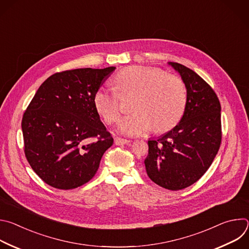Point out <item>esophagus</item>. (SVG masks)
<instances>
[{
    "label": "esophagus",
    "instance_id": "34e87169",
    "mask_svg": "<svg viewBox=\"0 0 249 249\" xmlns=\"http://www.w3.org/2000/svg\"><path fill=\"white\" fill-rule=\"evenodd\" d=\"M130 142H131L130 140H127V139H123V138H119V137L115 138V140H114V143H115V145H117V146H121V145H126V144H129Z\"/></svg>",
    "mask_w": 249,
    "mask_h": 249
}]
</instances>
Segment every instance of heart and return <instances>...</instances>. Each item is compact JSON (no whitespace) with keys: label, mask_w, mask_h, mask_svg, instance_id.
I'll list each match as a JSON object with an SVG mask.
<instances>
[{"label":"heart","mask_w":249,"mask_h":249,"mask_svg":"<svg viewBox=\"0 0 249 249\" xmlns=\"http://www.w3.org/2000/svg\"><path fill=\"white\" fill-rule=\"evenodd\" d=\"M113 84L120 95H135V113L122 119L119 130L136 136L152 131L165 132L178 123L184 113L187 94L182 80L157 68L131 66L114 76ZM119 95L100 88L93 95L96 111L107 124L120 117Z\"/></svg>","instance_id":"b5f03b06"}]
</instances>
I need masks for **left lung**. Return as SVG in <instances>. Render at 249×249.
Here are the masks:
<instances>
[{
	"label": "left lung",
	"mask_w": 249,
	"mask_h": 249,
	"mask_svg": "<svg viewBox=\"0 0 249 249\" xmlns=\"http://www.w3.org/2000/svg\"><path fill=\"white\" fill-rule=\"evenodd\" d=\"M167 64L185 85V110L173 129L148 141L149 155L144 162L152 181L168 190H180L201 178L220 149L221 104L194 71L178 63Z\"/></svg>",
	"instance_id": "1"
}]
</instances>
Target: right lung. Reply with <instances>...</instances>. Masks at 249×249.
<instances>
[{
  "label": "right lung",
  "mask_w": 249,
  "mask_h": 249,
  "mask_svg": "<svg viewBox=\"0 0 249 249\" xmlns=\"http://www.w3.org/2000/svg\"><path fill=\"white\" fill-rule=\"evenodd\" d=\"M115 67L75 69L50 76L21 121L25 157L40 178L63 190L89 182L113 138L100 121L93 95Z\"/></svg>",
  "instance_id": "right-lung-1"
}]
</instances>
